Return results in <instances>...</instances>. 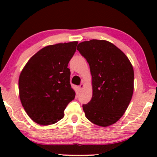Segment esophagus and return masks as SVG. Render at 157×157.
<instances>
[{
	"label": "esophagus",
	"instance_id": "1",
	"mask_svg": "<svg viewBox=\"0 0 157 157\" xmlns=\"http://www.w3.org/2000/svg\"><path fill=\"white\" fill-rule=\"evenodd\" d=\"M84 86H85V85L83 83H81L80 86H79V89L82 90L84 88Z\"/></svg>",
	"mask_w": 157,
	"mask_h": 157
}]
</instances>
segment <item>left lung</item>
I'll list each match as a JSON object with an SVG mask.
<instances>
[{
  "label": "left lung",
  "mask_w": 157,
  "mask_h": 157,
  "mask_svg": "<svg viewBox=\"0 0 157 157\" xmlns=\"http://www.w3.org/2000/svg\"><path fill=\"white\" fill-rule=\"evenodd\" d=\"M77 49L89 64L92 98L82 105L86 118L107 127L122 117L134 92V68L128 57L115 45L103 40L80 43Z\"/></svg>",
  "instance_id": "1"
}]
</instances>
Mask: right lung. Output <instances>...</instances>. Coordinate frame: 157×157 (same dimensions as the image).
<instances>
[{"label": "right lung", "mask_w": 157, "mask_h": 157, "mask_svg": "<svg viewBox=\"0 0 157 157\" xmlns=\"http://www.w3.org/2000/svg\"><path fill=\"white\" fill-rule=\"evenodd\" d=\"M78 42L46 46L33 55L19 77V96L23 109L36 123H56L75 99L68 64Z\"/></svg>", "instance_id": "right-lung-1"}]
</instances>
